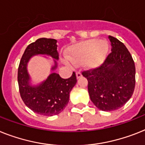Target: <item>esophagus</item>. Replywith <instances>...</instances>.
<instances>
[{"label": "esophagus", "mask_w": 145, "mask_h": 145, "mask_svg": "<svg viewBox=\"0 0 145 145\" xmlns=\"http://www.w3.org/2000/svg\"><path fill=\"white\" fill-rule=\"evenodd\" d=\"M76 77H77V78H80L82 77V74L80 72H76Z\"/></svg>", "instance_id": "34e87169"}]
</instances>
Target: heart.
<instances>
[{
    "label": "heart",
    "mask_w": 145,
    "mask_h": 145,
    "mask_svg": "<svg viewBox=\"0 0 145 145\" xmlns=\"http://www.w3.org/2000/svg\"><path fill=\"white\" fill-rule=\"evenodd\" d=\"M107 52L108 46L106 42L98 39H91L71 46L68 50L67 56L72 64H81L84 61V66L86 68L92 69L99 67L105 61ZM69 61L67 59L64 60L67 64H70Z\"/></svg>",
    "instance_id": "b5f03b06"
}]
</instances>
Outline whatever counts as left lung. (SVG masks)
<instances>
[{"mask_svg": "<svg viewBox=\"0 0 145 145\" xmlns=\"http://www.w3.org/2000/svg\"><path fill=\"white\" fill-rule=\"evenodd\" d=\"M111 51L99 67L82 72L88 81L91 101L102 111H113L123 107L132 96L136 84V68L124 44L109 36Z\"/></svg>", "mask_w": 145, "mask_h": 145, "instance_id": "1", "label": "left lung"}]
</instances>
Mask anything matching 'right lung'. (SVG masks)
Returning a JSON list of instances; mask_svg holds the SVG:
<instances>
[{"mask_svg": "<svg viewBox=\"0 0 145 145\" xmlns=\"http://www.w3.org/2000/svg\"><path fill=\"white\" fill-rule=\"evenodd\" d=\"M57 40L52 38H39L27 46L23 54L18 71L19 91L23 101L33 112L45 116L59 114L67 105L70 93L77 82L73 72L67 79L61 78L54 72L58 64V52ZM37 54H45L54 58L52 72L46 80L37 86L31 83L27 70L29 60ZM46 57V56H45Z\"/></svg>", "mask_w": 145, "mask_h": 145, "instance_id": "right-lung-1", "label": "right lung"}]
</instances>
